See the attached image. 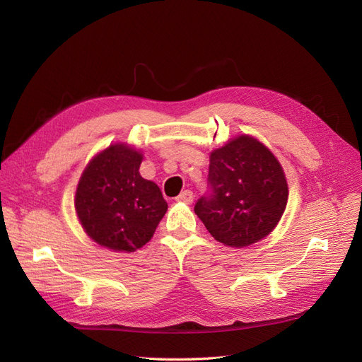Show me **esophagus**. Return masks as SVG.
I'll use <instances>...</instances> for the list:
<instances>
[{
	"instance_id": "esophagus-1",
	"label": "esophagus",
	"mask_w": 362,
	"mask_h": 362,
	"mask_svg": "<svg viewBox=\"0 0 362 362\" xmlns=\"http://www.w3.org/2000/svg\"><path fill=\"white\" fill-rule=\"evenodd\" d=\"M177 201L185 202V204H192V202H193V192H192V190H184V192L178 196Z\"/></svg>"
}]
</instances>
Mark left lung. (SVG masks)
Returning <instances> with one entry per match:
<instances>
[{"instance_id":"1","label":"left lung","mask_w":362,"mask_h":362,"mask_svg":"<svg viewBox=\"0 0 362 362\" xmlns=\"http://www.w3.org/2000/svg\"><path fill=\"white\" fill-rule=\"evenodd\" d=\"M287 199L279 161L258 140L240 136L211 152L208 192L194 213L217 242L243 247L272 233Z\"/></svg>"}]
</instances>
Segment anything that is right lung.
<instances>
[{"label":"right lung","mask_w":362,"mask_h":362,"mask_svg":"<svg viewBox=\"0 0 362 362\" xmlns=\"http://www.w3.org/2000/svg\"><path fill=\"white\" fill-rule=\"evenodd\" d=\"M141 154L112 145L84 169L75 210L87 235L113 250L133 252L146 245L168 210L158 185L140 177Z\"/></svg>","instance_id":"add662e5"}]
</instances>
